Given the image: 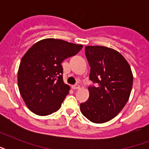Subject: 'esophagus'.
I'll use <instances>...</instances> for the list:
<instances>
[{"mask_svg":"<svg viewBox=\"0 0 149 149\" xmlns=\"http://www.w3.org/2000/svg\"><path fill=\"white\" fill-rule=\"evenodd\" d=\"M72 88L73 89V90H79V89L80 88V86H79V85H78V84H77V85H74V86H72Z\"/></svg>","mask_w":149,"mask_h":149,"instance_id":"esophagus-1","label":"esophagus"}]
</instances>
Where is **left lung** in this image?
<instances>
[{
	"label": "left lung",
	"instance_id": "left-lung-1",
	"mask_svg": "<svg viewBox=\"0 0 149 149\" xmlns=\"http://www.w3.org/2000/svg\"><path fill=\"white\" fill-rule=\"evenodd\" d=\"M85 54L91 66L90 79L97 86L89 87L90 96L80 104V111L92 122H107L120 113L129 99L132 70L125 57L111 48L88 45Z\"/></svg>",
	"mask_w": 149,
	"mask_h": 149
}]
</instances>
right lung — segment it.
I'll list each match as a JSON object with an SVG mask.
<instances>
[{"mask_svg": "<svg viewBox=\"0 0 149 149\" xmlns=\"http://www.w3.org/2000/svg\"><path fill=\"white\" fill-rule=\"evenodd\" d=\"M83 45L56 38L35 43L22 57L17 71V86L28 108L46 116L61 107L70 86L63 82L61 63L78 53Z\"/></svg>", "mask_w": 149, "mask_h": 149, "instance_id": "add662e5", "label": "right lung"}]
</instances>
